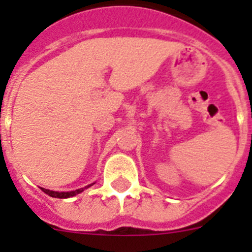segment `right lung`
I'll return each mask as SVG.
<instances>
[{
    "instance_id": "obj_1",
    "label": "right lung",
    "mask_w": 252,
    "mask_h": 252,
    "mask_svg": "<svg viewBox=\"0 0 252 252\" xmlns=\"http://www.w3.org/2000/svg\"><path fill=\"white\" fill-rule=\"evenodd\" d=\"M93 184L94 183L88 184V186H86L84 188H79V189H75V190H70V192H55V190H50V189H45V188H41V190L53 198H70V197H74V195L79 194V193H82L84 189L90 188V187H92Z\"/></svg>"
}]
</instances>
